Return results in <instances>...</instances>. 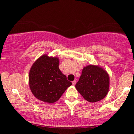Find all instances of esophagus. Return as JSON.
Instances as JSON below:
<instances>
[{
  "label": "esophagus",
  "mask_w": 134,
  "mask_h": 134,
  "mask_svg": "<svg viewBox=\"0 0 134 134\" xmlns=\"http://www.w3.org/2000/svg\"><path fill=\"white\" fill-rule=\"evenodd\" d=\"M76 80H74V81H72V85L75 86L76 85Z\"/></svg>",
  "instance_id": "1"
}]
</instances>
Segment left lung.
<instances>
[{"label":"left lung","instance_id":"left-lung-1","mask_svg":"<svg viewBox=\"0 0 134 134\" xmlns=\"http://www.w3.org/2000/svg\"><path fill=\"white\" fill-rule=\"evenodd\" d=\"M76 88L86 100L97 102L103 99L108 93L110 76L100 66L90 64L83 68Z\"/></svg>","mask_w":134,"mask_h":134}]
</instances>
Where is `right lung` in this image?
Returning a JSON list of instances; mask_svg holds the SVG:
<instances>
[{
    "mask_svg": "<svg viewBox=\"0 0 134 134\" xmlns=\"http://www.w3.org/2000/svg\"><path fill=\"white\" fill-rule=\"evenodd\" d=\"M59 58L44 54L33 63L29 73V86L38 99L53 103L60 99L72 82L58 67Z\"/></svg>",
    "mask_w": 134,
    "mask_h": 134,
    "instance_id": "obj_1",
    "label": "right lung"
}]
</instances>
